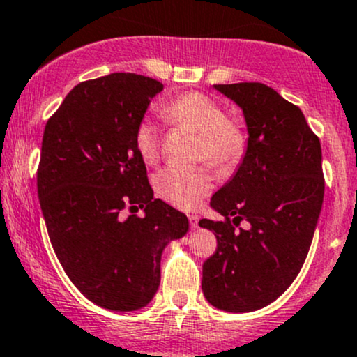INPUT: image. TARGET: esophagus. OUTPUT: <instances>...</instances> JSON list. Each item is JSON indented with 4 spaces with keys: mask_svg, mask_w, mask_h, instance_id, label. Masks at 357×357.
Masks as SVG:
<instances>
[{
    "mask_svg": "<svg viewBox=\"0 0 357 357\" xmlns=\"http://www.w3.org/2000/svg\"><path fill=\"white\" fill-rule=\"evenodd\" d=\"M189 223H190V229H197V223H199V216L196 215H189Z\"/></svg>",
    "mask_w": 357,
    "mask_h": 357,
    "instance_id": "obj_1",
    "label": "esophagus"
}]
</instances>
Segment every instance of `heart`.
<instances>
[{"label":"heart","instance_id":"heart-1","mask_svg":"<svg viewBox=\"0 0 357 357\" xmlns=\"http://www.w3.org/2000/svg\"><path fill=\"white\" fill-rule=\"evenodd\" d=\"M161 115L175 127H189L199 134V158L218 170H229L245 153V134L229 120L218 101L201 93L183 94L161 108ZM135 149L146 163L160 156L161 132L151 120H142L135 128ZM154 190L161 199L182 209L199 204L211 192L215 177L208 167H178L168 165L154 175Z\"/></svg>","mask_w":357,"mask_h":357}]
</instances>
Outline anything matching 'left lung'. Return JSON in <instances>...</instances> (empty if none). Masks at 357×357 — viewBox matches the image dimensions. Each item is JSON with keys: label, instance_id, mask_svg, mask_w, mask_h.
<instances>
[{"label": "left lung", "instance_id": "left-lung-1", "mask_svg": "<svg viewBox=\"0 0 357 357\" xmlns=\"http://www.w3.org/2000/svg\"><path fill=\"white\" fill-rule=\"evenodd\" d=\"M215 89L241 106L249 139L238 170L209 203L225 220L199 222L216 235L201 287L218 310L249 313L280 297L306 261L325 192L321 146L303 112L271 87ZM241 219L252 229L235 231Z\"/></svg>", "mask_w": 357, "mask_h": 357}]
</instances>
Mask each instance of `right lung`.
<instances>
[{"label": "right lung", "mask_w": 357, "mask_h": 357, "mask_svg": "<svg viewBox=\"0 0 357 357\" xmlns=\"http://www.w3.org/2000/svg\"><path fill=\"white\" fill-rule=\"evenodd\" d=\"M163 84L109 73L73 87L44 127L38 194L47 235L84 296L112 311L144 307L160 287L165 245L189 220L154 199L134 135ZM145 209L123 220L121 211Z\"/></svg>", "instance_id": "obj_1"}]
</instances>
